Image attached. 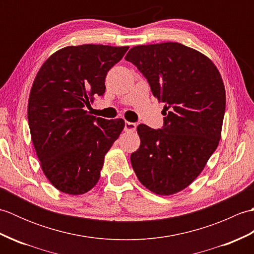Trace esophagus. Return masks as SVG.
I'll return each instance as SVG.
<instances>
[{
    "label": "esophagus",
    "mask_w": 254,
    "mask_h": 254,
    "mask_svg": "<svg viewBox=\"0 0 254 254\" xmlns=\"http://www.w3.org/2000/svg\"><path fill=\"white\" fill-rule=\"evenodd\" d=\"M135 130H136V123L127 122V121H126V123H124V131L126 132H134Z\"/></svg>",
    "instance_id": "1"
}]
</instances>
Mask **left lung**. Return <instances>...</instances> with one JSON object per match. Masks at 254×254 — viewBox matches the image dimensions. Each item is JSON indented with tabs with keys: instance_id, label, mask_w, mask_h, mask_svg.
<instances>
[{
	"instance_id": "1",
	"label": "left lung",
	"mask_w": 254,
	"mask_h": 254,
	"mask_svg": "<svg viewBox=\"0 0 254 254\" xmlns=\"http://www.w3.org/2000/svg\"><path fill=\"white\" fill-rule=\"evenodd\" d=\"M164 102V127H137L141 145L131 164L142 185L172 195L201 174L222 136L226 91L216 65L178 42L135 46L126 56Z\"/></svg>"
}]
</instances>
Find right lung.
I'll use <instances>...</instances> for the list:
<instances>
[{"mask_svg":"<svg viewBox=\"0 0 254 254\" xmlns=\"http://www.w3.org/2000/svg\"><path fill=\"white\" fill-rule=\"evenodd\" d=\"M128 47L68 46L47 59L28 99L31 141L41 169L59 191L79 195L100 178L105 156L124 128L86 110L105 94L109 69Z\"/></svg>","mask_w":254,"mask_h":254,"instance_id":"add662e5","label":"right lung"}]
</instances>
